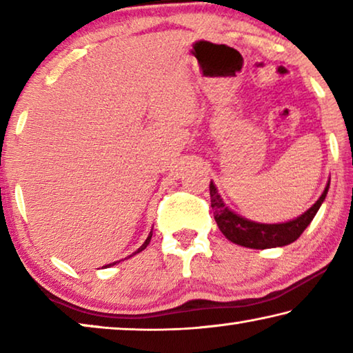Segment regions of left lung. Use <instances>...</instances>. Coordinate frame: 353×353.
I'll return each mask as SVG.
<instances>
[{"label":"left lung","instance_id":"8db88e82","mask_svg":"<svg viewBox=\"0 0 353 353\" xmlns=\"http://www.w3.org/2000/svg\"><path fill=\"white\" fill-rule=\"evenodd\" d=\"M330 182L327 183L324 193L321 198L314 202V204L308 208V210L297 216L292 221H286V223L280 224H261L255 223V221H249L246 218H241L240 214L232 212L229 207L224 204L221 199L216 187L213 182H210V201L213 208V216L219 230L227 240L240 244L244 248L250 249H270V248H280L286 246L292 241H296L302 232L307 229L308 224L312 223L314 214L318 213L319 207L324 202Z\"/></svg>","mask_w":353,"mask_h":353}]
</instances>
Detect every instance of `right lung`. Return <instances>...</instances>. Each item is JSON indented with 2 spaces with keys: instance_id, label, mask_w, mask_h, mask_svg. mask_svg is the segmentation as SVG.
Returning <instances> with one entry per match:
<instances>
[{
  "instance_id": "add662e5",
  "label": "right lung",
  "mask_w": 353,
  "mask_h": 353,
  "mask_svg": "<svg viewBox=\"0 0 353 353\" xmlns=\"http://www.w3.org/2000/svg\"><path fill=\"white\" fill-rule=\"evenodd\" d=\"M151 238H152V232H151V234H149V235H148V238H146V241H145V243H143V244H141V246H140L139 249H137V250H135V252H134V255H135V254H139V252H141V250H143V249H146V246H148V244H149V241H151ZM113 265H115V263H113ZM109 266H112V265H107V266H104V268H109Z\"/></svg>"
}]
</instances>
